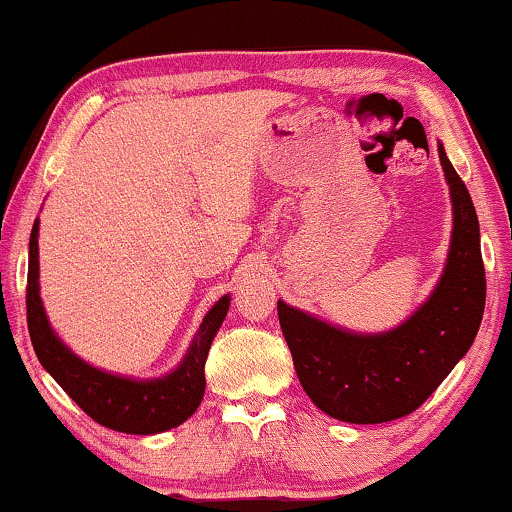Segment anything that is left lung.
<instances>
[{"label":"left lung","mask_w":512,"mask_h":512,"mask_svg":"<svg viewBox=\"0 0 512 512\" xmlns=\"http://www.w3.org/2000/svg\"><path fill=\"white\" fill-rule=\"evenodd\" d=\"M452 198V242L436 289L401 326L354 333L277 303L279 326L305 394L349 424H382L415 412L471 349L485 312L480 223L468 188L438 144Z\"/></svg>","instance_id":"8db88e82"}]
</instances>
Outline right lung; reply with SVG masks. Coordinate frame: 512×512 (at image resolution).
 Segmentation results:
<instances>
[{"label":"right lung","instance_id":"add662e5","mask_svg":"<svg viewBox=\"0 0 512 512\" xmlns=\"http://www.w3.org/2000/svg\"><path fill=\"white\" fill-rule=\"evenodd\" d=\"M39 219L30 235L27 263V328L37 359L67 396L97 424L121 433L151 436L184 424L205 396V361L212 340L226 319L230 296L216 300L205 314L184 361L170 375L132 380L90 366L62 342L48 324L39 298Z\"/></svg>","mask_w":512,"mask_h":512}]
</instances>
